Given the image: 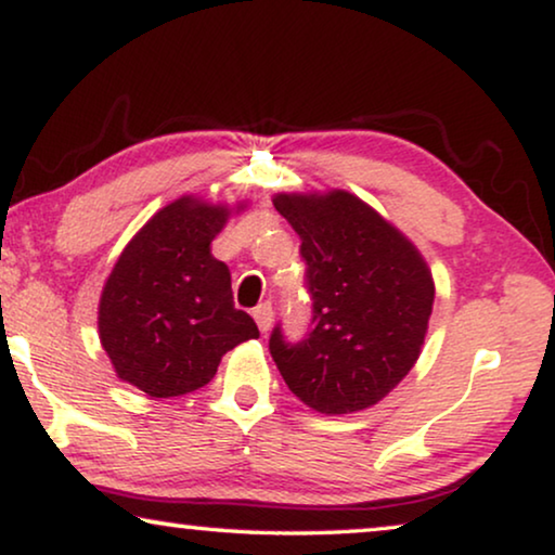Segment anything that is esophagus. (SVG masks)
I'll return each instance as SVG.
<instances>
[{"label": "esophagus", "instance_id": "1", "mask_svg": "<svg viewBox=\"0 0 555 555\" xmlns=\"http://www.w3.org/2000/svg\"><path fill=\"white\" fill-rule=\"evenodd\" d=\"M254 319H256V324H259L261 334H267V331L271 328V321H274V306H271L269 301L261 304V306H256Z\"/></svg>", "mask_w": 555, "mask_h": 555}]
</instances>
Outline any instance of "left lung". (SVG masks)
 Segmentation results:
<instances>
[{
    "mask_svg": "<svg viewBox=\"0 0 555 555\" xmlns=\"http://www.w3.org/2000/svg\"><path fill=\"white\" fill-rule=\"evenodd\" d=\"M274 206L301 238L311 328L288 341L276 324L271 359L306 406H374L418 359L434 306L431 271L406 236L349 192L279 194Z\"/></svg>",
    "mask_w": 555,
    "mask_h": 555,
    "instance_id": "8db88e82",
    "label": "left lung"
}]
</instances>
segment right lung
Masks as SVG:
<instances>
[{"label":"right lung","instance_id":"obj_1","mask_svg":"<svg viewBox=\"0 0 555 555\" xmlns=\"http://www.w3.org/2000/svg\"><path fill=\"white\" fill-rule=\"evenodd\" d=\"M224 206L184 196L156 211L121 251L99 301V338L117 376L154 399L206 386L219 361L259 338L236 309L231 274L211 256Z\"/></svg>","mask_w":555,"mask_h":555}]
</instances>
